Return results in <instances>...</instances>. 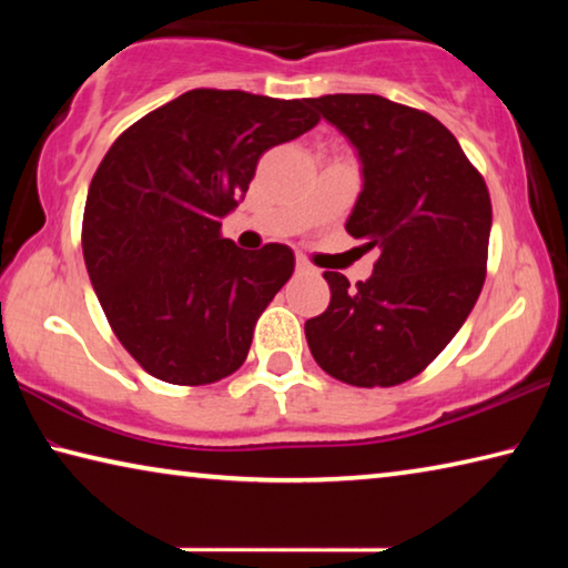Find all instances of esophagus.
Wrapping results in <instances>:
<instances>
[{
	"label": "esophagus",
	"mask_w": 568,
	"mask_h": 568,
	"mask_svg": "<svg viewBox=\"0 0 568 568\" xmlns=\"http://www.w3.org/2000/svg\"><path fill=\"white\" fill-rule=\"evenodd\" d=\"M295 267H297V271H301V273H311V271H313L311 261H305V257H297V261H295Z\"/></svg>",
	"instance_id": "obj_1"
}]
</instances>
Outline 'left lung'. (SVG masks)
Listing matches in <instances>:
<instances>
[{"mask_svg": "<svg viewBox=\"0 0 568 568\" xmlns=\"http://www.w3.org/2000/svg\"><path fill=\"white\" fill-rule=\"evenodd\" d=\"M353 142L363 190L345 230L378 250L368 281L325 271L328 311L305 323L315 363L348 386L390 388L434 363L486 281L491 197L434 114L381 94L307 100Z\"/></svg>", "mask_w": 568, "mask_h": 568, "instance_id": "1", "label": "left lung"}]
</instances>
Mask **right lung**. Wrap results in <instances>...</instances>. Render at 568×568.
I'll return each mask as SVG.
<instances>
[{"instance_id": "right-lung-1", "label": "right lung", "mask_w": 568, "mask_h": 568, "mask_svg": "<svg viewBox=\"0 0 568 568\" xmlns=\"http://www.w3.org/2000/svg\"><path fill=\"white\" fill-rule=\"evenodd\" d=\"M318 122L307 100L190 90L112 142L90 182L82 253L110 328L150 376L207 386L245 363L295 255L240 250L220 220L263 152Z\"/></svg>"}]
</instances>
